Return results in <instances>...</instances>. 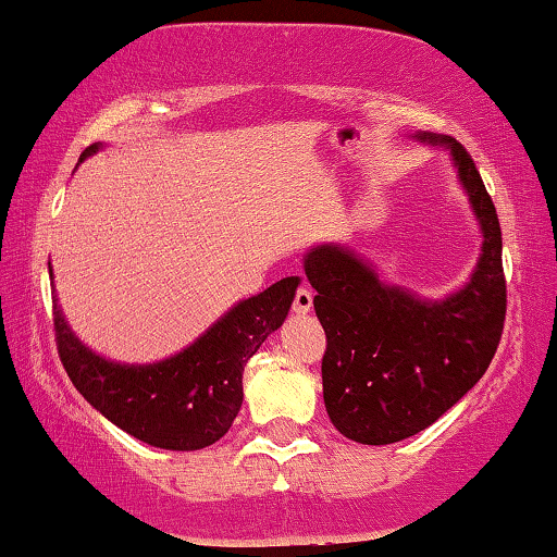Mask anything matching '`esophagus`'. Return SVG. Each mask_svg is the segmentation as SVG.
Masks as SVG:
<instances>
[{
    "label": "esophagus",
    "mask_w": 557,
    "mask_h": 557,
    "mask_svg": "<svg viewBox=\"0 0 557 557\" xmlns=\"http://www.w3.org/2000/svg\"><path fill=\"white\" fill-rule=\"evenodd\" d=\"M311 308H313V294H311V288L300 286V288L296 290V296H294V313L306 315L308 311H311Z\"/></svg>",
    "instance_id": "obj_1"
}]
</instances>
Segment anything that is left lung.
Here are the masks:
<instances>
[{"instance_id":"left-lung-1","label":"left lung","mask_w":557,"mask_h":557,"mask_svg":"<svg viewBox=\"0 0 557 557\" xmlns=\"http://www.w3.org/2000/svg\"><path fill=\"white\" fill-rule=\"evenodd\" d=\"M417 138L451 148L481 222L484 246L469 284L430 304L382 284L341 246H318L304 263L325 331L327 417L348 440L372 446L403 442L457 405L484 377L506 321L504 244L484 180L461 143L432 133Z\"/></svg>"}]
</instances>
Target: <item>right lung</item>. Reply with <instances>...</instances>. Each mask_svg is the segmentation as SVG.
Listing matches in <instances>:
<instances>
[{"label": "right lung", "mask_w": 557, "mask_h": 557, "mask_svg": "<svg viewBox=\"0 0 557 557\" xmlns=\"http://www.w3.org/2000/svg\"><path fill=\"white\" fill-rule=\"evenodd\" d=\"M98 150L90 145L81 160ZM298 276L236 304L197 343L154 364H121L90 352L71 333L53 298V331L73 387L135 440L172 451H195L230 432L239 414L244 364L286 321Z\"/></svg>", "instance_id": "right-lung-1"}]
</instances>
